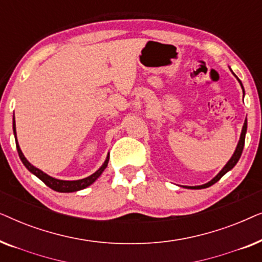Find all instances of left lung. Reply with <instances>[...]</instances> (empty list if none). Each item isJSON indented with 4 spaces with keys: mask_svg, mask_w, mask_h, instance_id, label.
Returning <instances> with one entry per match:
<instances>
[{
    "mask_svg": "<svg viewBox=\"0 0 262 262\" xmlns=\"http://www.w3.org/2000/svg\"><path fill=\"white\" fill-rule=\"evenodd\" d=\"M235 76H236V75H235ZM237 80H238V78H237ZM238 82H239V84H241V87H242V89H243V85H242V83H241V81L238 80ZM243 94H245V89H243ZM246 132H247V118H246V120H245V124H243L242 132H241V137H239L238 144H237V146H236V150H235L234 155H232V156H231V159L228 161V163L225 164L223 169H222V170L220 171V173H218V174L216 175V177H214V178L212 179V180L207 182V184H205V185H202V186H189V187H187V188H191V189H200V188H206V187H210V186H212L213 184H216V182H217L218 180H220V179H221L222 177H223V175H224L225 173H228L229 170L232 169V168L235 167V164L238 162L239 157H241V155H242L243 146H245Z\"/></svg>",
    "mask_w": 262,
    "mask_h": 262,
    "instance_id": "left-lung-1",
    "label": "left lung"
}]
</instances>
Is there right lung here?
<instances>
[{
	"label": "right lung",
	"mask_w": 262,
	"mask_h": 262,
	"mask_svg": "<svg viewBox=\"0 0 262 262\" xmlns=\"http://www.w3.org/2000/svg\"><path fill=\"white\" fill-rule=\"evenodd\" d=\"M13 131H14V136H15V143H16V149H17V152H19V157L20 160L23 161L24 166L27 168L28 170L31 171L32 174H34L35 177L40 179V180L44 182L46 186H49L50 188H52L53 191H57V192H62V193H69V192H76V191H80V189H83L85 187H88V186H91L93 182H94L96 179H98L100 175L102 174V171L106 169L107 164H108V160H110V154L107 155V159L105 162L101 167L99 168L98 170L95 171L94 174L89 175L88 178H84V179H81V180H75V181H66V180H58V179H55L52 177H50V175L45 174L44 171H41L40 169H38V168H35L34 166H32V164L28 162L26 160V157L24 156L23 151H21L20 146H19V143H17V139H16V131H15V119L13 118Z\"/></svg>",
	"instance_id": "obj_1"
}]
</instances>
